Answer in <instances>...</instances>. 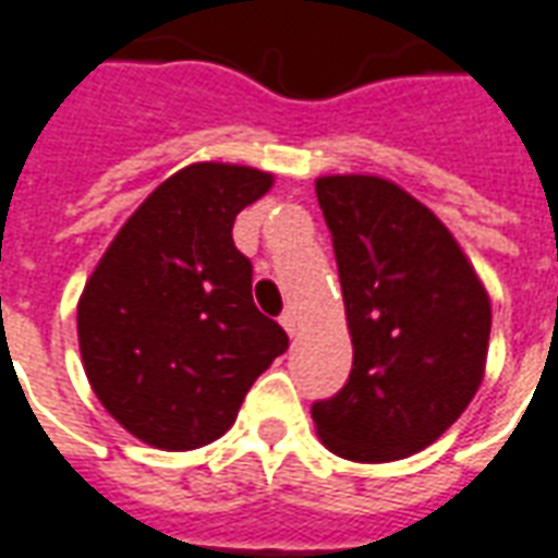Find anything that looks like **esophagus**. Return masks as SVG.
Returning <instances> with one entry per match:
<instances>
[{
  "label": "esophagus",
  "instance_id": "34e87169",
  "mask_svg": "<svg viewBox=\"0 0 558 558\" xmlns=\"http://www.w3.org/2000/svg\"><path fill=\"white\" fill-rule=\"evenodd\" d=\"M279 324L286 327V333H288V336L298 333V318H294L291 312H282V315H279Z\"/></svg>",
  "mask_w": 558,
  "mask_h": 558
}]
</instances>
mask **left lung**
Returning <instances> with one entry per match:
<instances>
[{
  "label": "left lung",
  "mask_w": 558,
  "mask_h": 558,
  "mask_svg": "<svg viewBox=\"0 0 558 558\" xmlns=\"http://www.w3.org/2000/svg\"><path fill=\"white\" fill-rule=\"evenodd\" d=\"M349 315V381L312 402L336 457L390 462L433 445L484 378L489 298L436 216L381 177H322Z\"/></svg>",
  "instance_id": "1"
}]
</instances>
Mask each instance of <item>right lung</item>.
<instances>
[{"instance_id":"1","label":"right lung","mask_w":558,"mask_h":558,"mask_svg":"<svg viewBox=\"0 0 558 558\" xmlns=\"http://www.w3.org/2000/svg\"><path fill=\"white\" fill-rule=\"evenodd\" d=\"M272 177L189 165L146 197L98 260L77 303L83 369L101 405L161 450L209 445L288 336L252 300L236 213Z\"/></svg>"}]
</instances>
